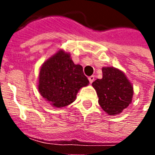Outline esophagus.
Returning a JSON list of instances; mask_svg holds the SVG:
<instances>
[{
  "instance_id": "esophagus-1",
  "label": "esophagus",
  "mask_w": 155,
  "mask_h": 155,
  "mask_svg": "<svg viewBox=\"0 0 155 155\" xmlns=\"http://www.w3.org/2000/svg\"><path fill=\"white\" fill-rule=\"evenodd\" d=\"M88 79H89V81H90V83L92 84V83H93V81H94V75H91V76H90Z\"/></svg>"
}]
</instances>
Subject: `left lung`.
I'll list each match as a JSON object with an SVG mask.
<instances>
[{
  "instance_id": "left-lung-1",
  "label": "left lung",
  "mask_w": 155,
  "mask_h": 155,
  "mask_svg": "<svg viewBox=\"0 0 155 155\" xmlns=\"http://www.w3.org/2000/svg\"><path fill=\"white\" fill-rule=\"evenodd\" d=\"M102 73V79L92 83L99 97V104L110 116L120 114L132 102L133 84L118 68L103 67Z\"/></svg>"
}]
</instances>
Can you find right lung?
<instances>
[{"mask_svg":"<svg viewBox=\"0 0 155 155\" xmlns=\"http://www.w3.org/2000/svg\"><path fill=\"white\" fill-rule=\"evenodd\" d=\"M89 83L83 67L74 64L69 52L60 49L41 64L37 88L48 103L60 109L73 103L79 91Z\"/></svg>","mask_w":155,"mask_h":155,"instance_id":"right-lung-1","label":"right lung"}]
</instances>
